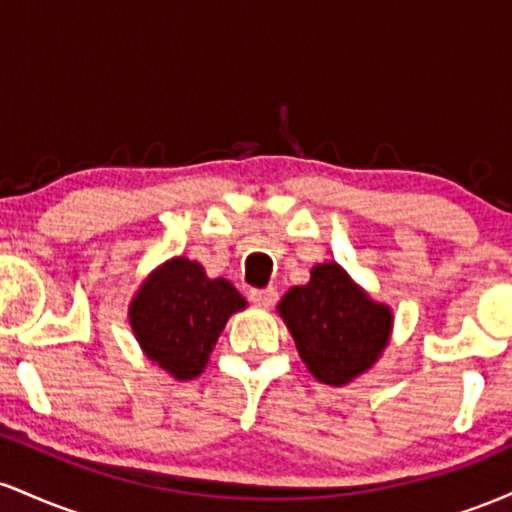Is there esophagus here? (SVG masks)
Segmentation results:
<instances>
[{"instance_id":"obj_1","label":"esophagus","mask_w":512,"mask_h":512,"mask_svg":"<svg viewBox=\"0 0 512 512\" xmlns=\"http://www.w3.org/2000/svg\"><path fill=\"white\" fill-rule=\"evenodd\" d=\"M250 301L260 308H272L276 303V291L274 289H252L250 291Z\"/></svg>"}]
</instances>
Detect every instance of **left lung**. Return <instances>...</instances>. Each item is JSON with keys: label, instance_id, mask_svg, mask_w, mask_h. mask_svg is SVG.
<instances>
[{"label": "left lung", "instance_id": "obj_1", "mask_svg": "<svg viewBox=\"0 0 512 512\" xmlns=\"http://www.w3.org/2000/svg\"><path fill=\"white\" fill-rule=\"evenodd\" d=\"M298 356L320 383L342 387L378 363L392 337L395 315L358 286L342 264L322 262L310 281L291 286L276 305Z\"/></svg>", "mask_w": 512, "mask_h": 512}]
</instances>
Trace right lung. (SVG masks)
Segmentation results:
<instances>
[{
    "mask_svg": "<svg viewBox=\"0 0 512 512\" xmlns=\"http://www.w3.org/2000/svg\"><path fill=\"white\" fill-rule=\"evenodd\" d=\"M248 305L223 276L209 279L190 257H170L139 284L127 308L144 356L175 380L207 368L228 317Z\"/></svg>",
    "mask_w": 512,
    "mask_h": 512,
    "instance_id": "right-lung-1",
    "label": "right lung"
}]
</instances>
